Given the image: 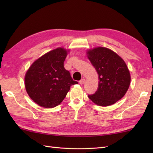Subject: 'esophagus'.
<instances>
[{
	"label": "esophagus",
	"instance_id": "obj_1",
	"mask_svg": "<svg viewBox=\"0 0 153 153\" xmlns=\"http://www.w3.org/2000/svg\"><path fill=\"white\" fill-rule=\"evenodd\" d=\"M85 81V80L84 79V78H82V79H81V80L79 81V83H80V84L81 85H82V84H84Z\"/></svg>",
	"mask_w": 153,
	"mask_h": 153
}]
</instances>
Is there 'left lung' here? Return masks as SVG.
<instances>
[{
    "mask_svg": "<svg viewBox=\"0 0 153 153\" xmlns=\"http://www.w3.org/2000/svg\"><path fill=\"white\" fill-rule=\"evenodd\" d=\"M87 57L98 74V88L89 98L99 106L116 103L126 94L131 81L124 60L107 48L97 47L87 52Z\"/></svg>",
    "mask_w": 153,
    "mask_h": 153,
    "instance_id": "8db88e82",
    "label": "left lung"
}]
</instances>
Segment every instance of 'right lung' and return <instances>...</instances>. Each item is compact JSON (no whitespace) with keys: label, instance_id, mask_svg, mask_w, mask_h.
<instances>
[{"label":"right lung","instance_id":"obj_1","mask_svg":"<svg viewBox=\"0 0 153 153\" xmlns=\"http://www.w3.org/2000/svg\"><path fill=\"white\" fill-rule=\"evenodd\" d=\"M68 51L57 48L45 53L32 63L25 76L27 94L36 103L44 108L59 105L70 87L78 84L64 67Z\"/></svg>","mask_w":153,"mask_h":153}]
</instances>
